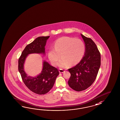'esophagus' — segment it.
Segmentation results:
<instances>
[{"label":"esophagus","mask_w":120,"mask_h":120,"mask_svg":"<svg viewBox=\"0 0 120 120\" xmlns=\"http://www.w3.org/2000/svg\"><path fill=\"white\" fill-rule=\"evenodd\" d=\"M59 72L60 73H64L65 72V70L64 69H59Z\"/></svg>","instance_id":"obj_1"}]
</instances>
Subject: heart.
<instances>
[{"mask_svg":"<svg viewBox=\"0 0 120 120\" xmlns=\"http://www.w3.org/2000/svg\"><path fill=\"white\" fill-rule=\"evenodd\" d=\"M85 51L84 42L79 38L65 36L57 39L54 48L50 49L48 56L51 64L56 66L61 56L58 65L65 68L70 64L76 65L81 61Z\"/></svg>","mask_w":120,"mask_h":120,"instance_id":"heart-1","label":"heart"}]
</instances>
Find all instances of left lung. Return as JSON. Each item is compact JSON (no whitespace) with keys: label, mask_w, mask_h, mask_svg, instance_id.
<instances>
[{"label":"left lung","mask_w":120,"mask_h":120,"mask_svg":"<svg viewBox=\"0 0 120 120\" xmlns=\"http://www.w3.org/2000/svg\"><path fill=\"white\" fill-rule=\"evenodd\" d=\"M85 45L84 56L75 66L69 69V86L77 91L86 89L94 82L101 65L100 51L94 42L81 34Z\"/></svg>","instance_id":"obj_1"}]
</instances>
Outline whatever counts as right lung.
Returning <instances> with one entry per match:
<instances>
[{"instance_id": "1", "label": "right lung", "mask_w": 120, "mask_h": 120, "mask_svg": "<svg viewBox=\"0 0 120 120\" xmlns=\"http://www.w3.org/2000/svg\"><path fill=\"white\" fill-rule=\"evenodd\" d=\"M49 37L40 36L37 38L26 46L18 60V70L23 83L31 91L39 95L45 94L51 90L59 75V71L47 62L44 61L41 73L35 77L30 76L24 70V64L29 54H45V47Z\"/></svg>"}]
</instances>
